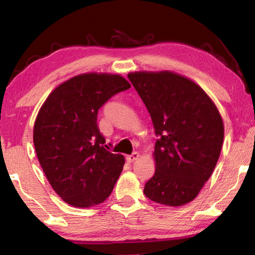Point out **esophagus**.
<instances>
[{
  "label": "esophagus",
  "mask_w": 255,
  "mask_h": 255,
  "mask_svg": "<svg viewBox=\"0 0 255 255\" xmlns=\"http://www.w3.org/2000/svg\"><path fill=\"white\" fill-rule=\"evenodd\" d=\"M138 157H139V154H138L137 152H133V153L130 154V155H127L126 159H127V162L132 163V162H135Z\"/></svg>",
  "instance_id": "obj_1"
}]
</instances>
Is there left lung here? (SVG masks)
Segmentation results:
<instances>
[{
	"label": "left lung",
	"mask_w": 255,
	"mask_h": 255,
	"mask_svg": "<svg viewBox=\"0 0 255 255\" xmlns=\"http://www.w3.org/2000/svg\"><path fill=\"white\" fill-rule=\"evenodd\" d=\"M128 79L158 137L156 169L145 184V196L166 206L188 204L208 181L221 155V115L199 85L173 72H136Z\"/></svg>",
	"instance_id": "left-lung-1"
}]
</instances>
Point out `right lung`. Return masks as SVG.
<instances>
[{
  "label": "right lung",
  "instance_id": "1",
  "mask_svg": "<svg viewBox=\"0 0 255 255\" xmlns=\"http://www.w3.org/2000/svg\"><path fill=\"white\" fill-rule=\"evenodd\" d=\"M130 88L118 74L88 73L57 86L38 112L33 144L55 192L74 207L105 201L122 173L125 157L107 150L98 112Z\"/></svg>",
  "mask_w": 255,
  "mask_h": 255
}]
</instances>
